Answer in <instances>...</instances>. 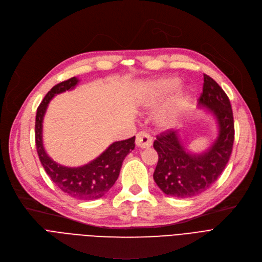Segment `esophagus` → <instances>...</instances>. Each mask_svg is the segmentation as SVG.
I'll return each instance as SVG.
<instances>
[{"instance_id": "34e87169", "label": "esophagus", "mask_w": 262, "mask_h": 262, "mask_svg": "<svg viewBox=\"0 0 262 262\" xmlns=\"http://www.w3.org/2000/svg\"><path fill=\"white\" fill-rule=\"evenodd\" d=\"M152 137L146 132H140L136 135L135 144L140 148H149L152 145Z\"/></svg>"}]
</instances>
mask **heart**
I'll return each mask as SVG.
<instances>
[{"mask_svg": "<svg viewBox=\"0 0 262 262\" xmlns=\"http://www.w3.org/2000/svg\"><path fill=\"white\" fill-rule=\"evenodd\" d=\"M178 85L179 79L172 76L144 81L137 86L136 101L140 106L150 109L160 103L169 94H171ZM188 98L189 95L187 91H178L159 112L157 116L159 124L163 126L173 125L187 104Z\"/></svg>", "mask_w": 262, "mask_h": 262, "instance_id": "obj_1", "label": "heart"}]
</instances>
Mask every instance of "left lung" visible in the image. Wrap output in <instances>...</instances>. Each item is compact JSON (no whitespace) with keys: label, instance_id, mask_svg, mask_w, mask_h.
<instances>
[{"label":"left lung","instance_id":"1","mask_svg":"<svg viewBox=\"0 0 262 262\" xmlns=\"http://www.w3.org/2000/svg\"><path fill=\"white\" fill-rule=\"evenodd\" d=\"M199 105L217 120V140L203 153L194 155L183 145L178 132L168 130L157 136L153 147L159 155L153 179L162 191L176 198L204 192L218 180L232 155L235 128L230 101L222 88L204 74Z\"/></svg>","mask_w":262,"mask_h":262}]
</instances>
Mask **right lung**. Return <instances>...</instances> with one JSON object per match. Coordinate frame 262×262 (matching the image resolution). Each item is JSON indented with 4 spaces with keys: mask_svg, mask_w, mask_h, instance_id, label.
Instances as JSON below:
<instances>
[{
    "mask_svg": "<svg viewBox=\"0 0 262 262\" xmlns=\"http://www.w3.org/2000/svg\"><path fill=\"white\" fill-rule=\"evenodd\" d=\"M78 82L79 80L73 77L56 84L45 95L37 109L35 137L40 162L56 186L74 199L89 201L103 196L114 185L122 162L135 147V136L111 144L99 157L80 167H66L53 161L43 146V117L55 95L73 90Z\"/></svg>",
    "mask_w": 262,
    "mask_h": 262,
    "instance_id": "1",
    "label": "right lung"
}]
</instances>
